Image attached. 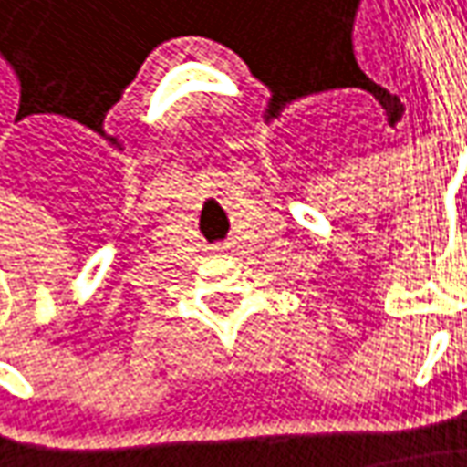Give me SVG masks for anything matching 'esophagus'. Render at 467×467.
I'll return each mask as SVG.
<instances>
[{
  "label": "esophagus",
  "instance_id": "esophagus-1",
  "mask_svg": "<svg viewBox=\"0 0 467 467\" xmlns=\"http://www.w3.org/2000/svg\"><path fill=\"white\" fill-rule=\"evenodd\" d=\"M224 248H227V245H216V248H213V251H224Z\"/></svg>",
  "mask_w": 467,
  "mask_h": 467
}]
</instances>
